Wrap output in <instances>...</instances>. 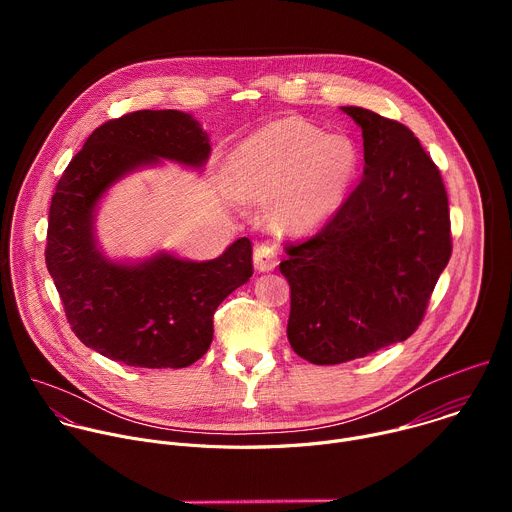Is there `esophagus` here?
Wrapping results in <instances>:
<instances>
[{"label": "esophagus", "instance_id": "1", "mask_svg": "<svg viewBox=\"0 0 512 512\" xmlns=\"http://www.w3.org/2000/svg\"><path fill=\"white\" fill-rule=\"evenodd\" d=\"M253 263L257 271H271L277 267V251L273 249V245L261 243L255 247L253 251Z\"/></svg>", "mask_w": 512, "mask_h": 512}]
</instances>
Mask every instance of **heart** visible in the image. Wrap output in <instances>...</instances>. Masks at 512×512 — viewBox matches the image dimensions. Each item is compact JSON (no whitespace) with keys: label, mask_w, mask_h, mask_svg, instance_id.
<instances>
[{"label":"heart","mask_w":512,"mask_h":512,"mask_svg":"<svg viewBox=\"0 0 512 512\" xmlns=\"http://www.w3.org/2000/svg\"><path fill=\"white\" fill-rule=\"evenodd\" d=\"M358 170L350 137L324 133L302 117L265 123L229 154L233 190L251 200L273 194V218L285 229H310L344 198Z\"/></svg>","instance_id":"1"}]
</instances>
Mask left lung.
Wrapping results in <instances>:
<instances>
[{"label": "left lung", "instance_id": "1", "mask_svg": "<svg viewBox=\"0 0 512 512\" xmlns=\"http://www.w3.org/2000/svg\"><path fill=\"white\" fill-rule=\"evenodd\" d=\"M362 129L364 176L314 237L285 245L287 338L312 364L407 340L452 255L440 170L409 127L342 107Z\"/></svg>", "mask_w": 512, "mask_h": 512}]
</instances>
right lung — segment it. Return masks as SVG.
<instances>
[{
    "label": "right lung",
    "instance_id": "obj_1",
    "mask_svg": "<svg viewBox=\"0 0 512 512\" xmlns=\"http://www.w3.org/2000/svg\"><path fill=\"white\" fill-rule=\"evenodd\" d=\"M208 154V135L188 113L135 111L97 127L66 166L48 214L46 267L85 346L141 369H184L206 354L216 308L253 275L251 241L200 263L168 253L115 263L99 251L93 223L125 174L160 160L202 168Z\"/></svg>",
    "mask_w": 512,
    "mask_h": 512
}]
</instances>
